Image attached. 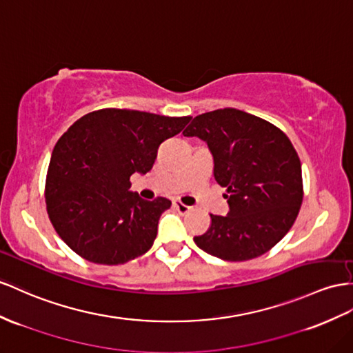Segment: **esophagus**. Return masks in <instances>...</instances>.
Here are the masks:
<instances>
[{
    "instance_id": "34e87169",
    "label": "esophagus",
    "mask_w": 353,
    "mask_h": 353,
    "mask_svg": "<svg viewBox=\"0 0 353 353\" xmlns=\"http://www.w3.org/2000/svg\"><path fill=\"white\" fill-rule=\"evenodd\" d=\"M173 205H174V209L180 213V214H186V213H189L192 210V207H189V205H186V204H183V203H180V201H173Z\"/></svg>"
}]
</instances>
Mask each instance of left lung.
I'll return each instance as SVG.
<instances>
[{"mask_svg": "<svg viewBox=\"0 0 353 353\" xmlns=\"http://www.w3.org/2000/svg\"><path fill=\"white\" fill-rule=\"evenodd\" d=\"M185 137H200L213 155V176L227 189L230 212L195 245L225 261L264 255L292 228L303 203L301 162L288 135L258 116L219 108L194 117Z\"/></svg>", "mask_w": 353, "mask_h": 353, "instance_id": "1", "label": "left lung"}]
</instances>
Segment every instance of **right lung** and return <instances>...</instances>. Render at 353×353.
Returning a JSON list of instances; mask_svg holds the SVG:
<instances>
[{
  "instance_id": "add662e5",
  "label": "right lung",
  "mask_w": 353,
  "mask_h": 353,
  "mask_svg": "<svg viewBox=\"0 0 353 353\" xmlns=\"http://www.w3.org/2000/svg\"><path fill=\"white\" fill-rule=\"evenodd\" d=\"M189 121L191 116L101 108L62 134L49 162L44 198L53 228L71 250L104 265L146 254L171 201L143 200L130 191V177L146 174L159 144Z\"/></svg>"
}]
</instances>
